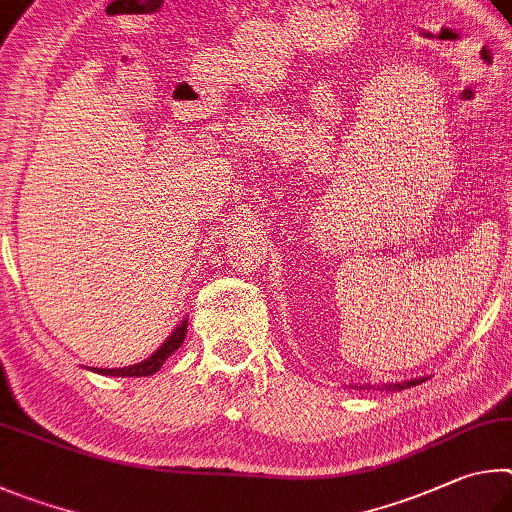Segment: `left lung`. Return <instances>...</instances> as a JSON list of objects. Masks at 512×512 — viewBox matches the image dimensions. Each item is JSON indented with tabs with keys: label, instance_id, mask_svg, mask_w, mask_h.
Here are the masks:
<instances>
[{
	"label": "left lung",
	"instance_id": "obj_1",
	"mask_svg": "<svg viewBox=\"0 0 512 512\" xmlns=\"http://www.w3.org/2000/svg\"><path fill=\"white\" fill-rule=\"evenodd\" d=\"M425 380H427V378H416V380H407V382H387V384H382V387H378V389L396 393V391H405V389L416 387V384L425 382ZM353 389H373V384H353Z\"/></svg>",
	"mask_w": 512,
	"mask_h": 512
}]
</instances>
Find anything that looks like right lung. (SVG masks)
Here are the masks:
<instances>
[{"instance_id": "obj_1", "label": "right lung", "mask_w": 512, "mask_h": 512, "mask_svg": "<svg viewBox=\"0 0 512 512\" xmlns=\"http://www.w3.org/2000/svg\"><path fill=\"white\" fill-rule=\"evenodd\" d=\"M186 328H188V319L184 317V321H179L173 333L166 337V342L161 344L157 351L148 357V360H143L139 364L123 366V369H89V371L101 373V375H116V378H146V375H155L161 366H164L168 357L184 344Z\"/></svg>"}]
</instances>
